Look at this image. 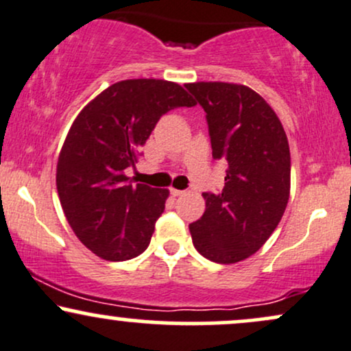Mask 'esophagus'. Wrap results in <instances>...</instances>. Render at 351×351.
Instances as JSON below:
<instances>
[{"label":"esophagus","instance_id":"esophagus-1","mask_svg":"<svg viewBox=\"0 0 351 351\" xmlns=\"http://www.w3.org/2000/svg\"><path fill=\"white\" fill-rule=\"evenodd\" d=\"M170 193H171L173 196H181V195H184V193H186V191H184V189H175V188H171Z\"/></svg>","mask_w":351,"mask_h":351}]
</instances>
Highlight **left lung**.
Wrapping results in <instances>:
<instances>
[{
	"label": "left lung",
	"mask_w": 351,
	"mask_h": 351,
	"mask_svg": "<svg viewBox=\"0 0 351 351\" xmlns=\"http://www.w3.org/2000/svg\"><path fill=\"white\" fill-rule=\"evenodd\" d=\"M206 112L213 158L226 160L221 191L189 224L196 251L217 264L252 256L280 223L291 193V152L279 117L252 88L228 82L184 86Z\"/></svg>",
	"instance_id": "left-lung-1"
}]
</instances>
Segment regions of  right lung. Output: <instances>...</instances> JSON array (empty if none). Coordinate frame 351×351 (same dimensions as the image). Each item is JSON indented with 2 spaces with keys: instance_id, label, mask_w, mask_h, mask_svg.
Wrapping results in <instances>:
<instances>
[{
  "instance_id": "1",
  "label": "right lung",
  "mask_w": 351,
  "mask_h": 351,
  "mask_svg": "<svg viewBox=\"0 0 351 351\" xmlns=\"http://www.w3.org/2000/svg\"><path fill=\"white\" fill-rule=\"evenodd\" d=\"M196 102L175 82H117L84 107L72 123L58 162V193L80 243L112 263L140 256L150 244L168 189L134 183L140 147L160 117Z\"/></svg>"
}]
</instances>
